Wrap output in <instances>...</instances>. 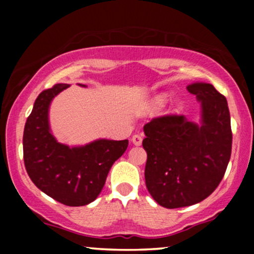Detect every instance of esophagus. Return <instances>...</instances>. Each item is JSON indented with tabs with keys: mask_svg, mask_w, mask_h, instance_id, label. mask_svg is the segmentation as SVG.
I'll list each match as a JSON object with an SVG mask.
<instances>
[{
	"mask_svg": "<svg viewBox=\"0 0 254 254\" xmlns=\"http://www.w3.org/2000/svg\"><path fill=\"white\" fill-rule=\"evenodd\" d=\"M142 139H143V137L139 135V133H135V135L132 136V143L135 145H141Z\"/></svg>",
	"mask_w": 254,
	"mask_h": 254,
	"instance_id": "obj_1",
	"label": "esophagus"
}]
</instances>
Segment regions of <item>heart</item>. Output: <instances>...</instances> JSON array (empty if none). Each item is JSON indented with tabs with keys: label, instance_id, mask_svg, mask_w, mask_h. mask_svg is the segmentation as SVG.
<instances>
[{
	"label": "heart",
	"instance_id": "heart-1",
	"mask_svg": "<svg viewBox=\"0 0 254 254\" xmlns=\"http://www.w3.org/2000/svg\"><path fill=\"white\" fill-rule=\"evenodd\" d=\"M166 100H167V95L166 94L159 95V97L155 99V104L157 105V106H160V105H164L166 103Z\"/></svg>",
	"mask_w": 254,
	"mask_h": 254
}]
</instances>
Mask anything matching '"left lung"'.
Wrapping results in <instances>:
<instances>
[{
	"instance_id": "obj_1",
	"label": "left lung",
	"mask_w": 254,
	"mask_h": 254,
	"mask_svg": "<svg viewBox=\"0 0 254 254\" xmlns=\"http://www.w3.org/2000/svg\"><path fill=\"white\" fill-rule=\"evenodd\" d=\"M202 103V124L165 115L144 125V178L151 197L167 209L202 202L221 183L232 153L227 99L210 83L188 86Z\"/></svg>"
}]
</instances>
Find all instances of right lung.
I'll return each instance as SVG.
<instances>
[{"instance_id":"right-lung-1","label":"right lung","mask_w":254,"mask_h":254,"mask_svg":"<svg viewBox=\"0 0 254 254\" xmlns=\"http://www.w3.org/2000/svg\"><path fill=\"white\" fill-rule=\"evenodd\" d=\"M69 84L57 83L38 95L24 130V162L28 177L44 193L68 206L92 203L103 190L110 168L129 141L98 139L83 147L58 143L49 127V105Z\"/></svg>"}]
</instances>
